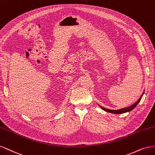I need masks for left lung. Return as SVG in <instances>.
<instances>
[{
    "label": "left lung",
    "mask_w": 155,
    "mask_h": 155,
    "mask_svg": "<svg viewBox=\"0 0 155 155\" xmlns=\"http://www.w3.org/2000/svg\"><path fill=\"white\" fill-rule=\"evenodd\" d=\"M143 93H144V91L142 93L140 98L135 103H134L133 105H131V106H128L127 107H124V108H122L120 109H117V110H112V109H106V108H105V107H103L102 106H100V105H98V106L101 107L103 109V110H104L105 111L111 113H113V114H122V113H127V112L131 111V110H133V109L137 106L138 104L139 103V102L140 101V100H141V98H142V97L143 96Z\"/></svg>",
    "instance_id": "left-lung-1"
}]
</instances>
